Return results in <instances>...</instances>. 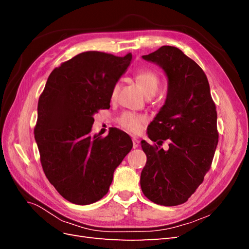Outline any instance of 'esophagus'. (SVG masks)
<instances>
[{"instance_id":"1","label":"esophagus","mask_w":249,"mask_h":249,"mask_svg":"<svg viewBox=\"0 0 249 249\" xmlns=\"http://www.w3.org/2000/svg\"><path fill=\"white\" fill-rule=\"evenodd\" d=\"M139 145H140V141L137 140L136 138H133V147L137 148Z\"/></svg>"}]
</instances>
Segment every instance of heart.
<instances>
[{"instance_id": "b5f03b06", "label": "heart", "mask_w": 249, "mask_h": 249, "mask_svg": "<svg viewBox=\"0 0 249 249\" xmlns=\"http://www.w3.org/2000/svg\"><path fill=\"white\" fill-rule=\"evenodd\" d=\"M135 80L138 82V84L143 89V91L146 95H154L158 92L161 86V77L156 71L150 69H142L135 73ZM120 84L116 83L113 86L111 91V99L114 100L119 91ZM146 116L138 114V113L125 111L118 117L117 123L123 127L124 130L130 132L132 134H138L143 125L146 124Z\"/></svg>"}]
</instances>
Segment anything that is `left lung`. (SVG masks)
Wrapping results in <instances>:
<instances>
[{
    "mask_svg": "<svg viewBox=\"0 0 249 249\" xmlns=\"http://www.w3.org/2000/svg\"><path fill=\"white\" fill-rule=\"evenodd\" d=\"M159 64L168 77L167 99L141 141L146 164L141 171L143 194L158 205L188 200L210 170L218 143L217 111L201 67L179 49L163 46L143 56ZM167 140L168 151L160 145Z\"/></svg>",
    "mask_w": 249,
    "mask_h": 249,
    "instance_id": "8db88e82",
    "label": "left lung"
}]
</instances>
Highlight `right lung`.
Instances as JSON below:
<instances>
[{"label": "right lung", "instance_id": "add662e5", "mask_svg": "<svg viewBox=\"0 0 249 249\" xmlns=\"http://www.w3.org/2000/svg\"><path fill=\"white\" fill-rule=\"evenodd\" d=\"M131 60V53H81L54 69L39 96L34 137L43 172L76 205L108 193L113 172L133 147L129 135L115 127L106 137L89 134L94 113L110 108L112 88Z\"/></svg>", "mask_w": 249, "mask_h": 249}]
</instances>
